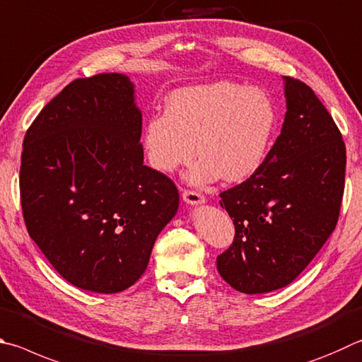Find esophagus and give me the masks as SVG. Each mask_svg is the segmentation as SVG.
I'll use <instances>...</instances> for the list:
<instances>
[{"mask_svg":"<svg viewBox=\"0 0 362 362\" xmlns=\"http://www.w3.org/2000/svg\"><path fill=\"white\" fill-rule=\"evenodd\" d=\"M182 198L187 204H189V206H198V204L206 202L204 194H201L199 192H194V189H183Z\"/></svg>","mask_w":362,"mask_h":362,"instance_id":"obj_1","label":"esophagus"}]
</instances>
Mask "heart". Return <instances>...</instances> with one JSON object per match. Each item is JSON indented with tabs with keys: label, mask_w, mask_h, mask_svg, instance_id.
Returning a JSON list of instances; mask_svg holds the SVG:
<instances>
[{
	"label": "heart",
	"mask_w": 362,
	"mask_h": 362,
	"mask_svg": "<svg viewBox=\"0 0 362 362\" xmlns=\"http://www.w3.org/2000/svg\"><path fill=\"white\" fill-rule=\"evenodd\" d=\"M275 129L277 109L266 91L221 81L173 91L164 114L144 124L142 144L158 173H175L198 152L187 175L189 183L202 187L221 175L239 183L264 164Z\"/></svg>",
	"instance_id": "obj_1"
}]
</instances>
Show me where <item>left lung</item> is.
Wrapping results in <instances>:
<instances>
[{"instance_id":"left-lung-1","label":"left lung","mask_w":362,"mask_h":362,"mask_svg":"<svg viewBox=\"0 0 362 362\" xmlns=\"http://www.w3.org/2000/svg\"><path fill=\"white\" fill-rule=\"evenodd\" d=\"M284 81L285 122L267 160L220 194L235 234L216 269L245 294L290 285L336 229L344 198L346 152L336 122L308 85Z\"/></svg>"}]
</instances>
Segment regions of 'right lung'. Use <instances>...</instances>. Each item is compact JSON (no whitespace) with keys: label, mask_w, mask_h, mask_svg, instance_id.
Masks as SVG:
<instances>
[{"label":"right lung","mask_w":362,"mask_h":362,"mask_svg":"<svg viewBox=\"0 0 362 362\" xmlns=\"http://www.w3.org/2000/svg\"><path fill=\"white\" fill-rule=\"evenodd\" d=\"M134 85L117 72L76 78L31 123L21 166L30 238L82 290L112 294L146 272L179 189L144 164Z\"/></svg>","instance_id":"add662e5"}]
</instances>
